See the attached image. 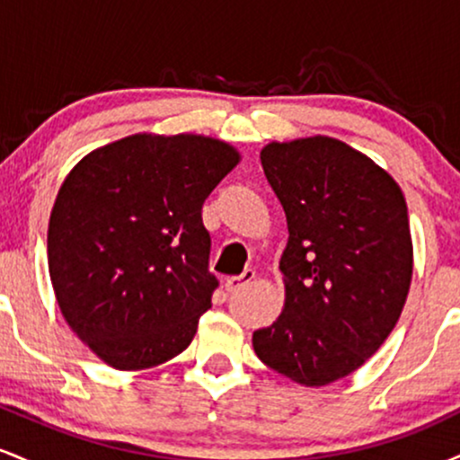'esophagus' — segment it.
<instances>
[{
    "instance_id": "1",
    "label": "esophagus",
    "mask_w": 460,
    "mask_h": 460,
    "mask_svg": "<svg viewBox=\"0 0 460 460\" xmlns=\"http://www.w3.org/2000/svg\"><path fill=\"white\" fill-rule=\"evenodd\" d=\"M252 281H255V270H244L242 274H237V277L225 279V289L226 292H237V289L246 288Z\"/></svg>"
}]
</instances>
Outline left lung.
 Returning a JSON list of instances; mask_svg holds the SVG:
<instances>
[{
  "instance_id": "left-lung-1",
  "label": "left lung",
  "mask_w": 460,
  "mask_h": 460,
  "mask_svg": "<svg viewBox=\"0 0 460 460\" xmlns=\"http://www.w3.org/2000/svg\"><path fill=\"white\" fill-rule=\"evenodd\" d=\"M260 157L289 237L283 311L252 332V348L274 372L324 387L361 367L402 314L413 277L406 200L385 168L329 136L270 142Z\"/></svg>"
}]
</instances>
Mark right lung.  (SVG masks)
Instances as JSON below:
<instances>
[{
  "mask_svg": "<svg viewBox=\"0 0 460 460\" xmlns=\"http://www.w3.org/2000/svg\"><path fill=\"white\" fill-rule=\"evenodd\" d=\"M242 155L200 134H134L68 172L49 216L47 261L66 324L114 369L177 357L218 281L200 209Z\"/></svg>",
  "mask_w": 460,
  "mask_h": 460,
  "instance_id": "1",
  "label": "right lung"
}]
</instances>
